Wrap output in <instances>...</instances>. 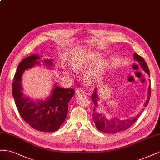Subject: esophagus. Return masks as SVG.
Here are the masks:
<instances>
[{
    "label": "esophagus",
    "mask_w": 160,
    "mask_h": 160,
    "mask_svg": "<svg viewBox=\"0 0 160 160\" xmlns=\"http://www.w3.org/2000/svg\"><path fill=\"white\" fill-rule=\"evenodd\" d=\"M76 93L78 95H83L85 94V92L82 88H78L76 90Z\"/></svg>",
    "instance_id": "34e87169"
}]
</instances>
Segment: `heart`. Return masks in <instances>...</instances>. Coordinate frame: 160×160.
I'll return each instance as SVG.
<instances>
[{"label":"heart","mask_w":160,"mask_h":160,"mask_svg":"<svg viewBox=\"0 0 160 160\" xmlns=\"http://www.w3.org/2000/svg\"><path fill=\"white\" fill-rule=\"evenodd\" d=\"M100 58V55L99 54L94 53L88 54L82 56V58H80L78 60H76L73 62L72 66L74 70H80L87 64L94 63ZM106 65V62L105 60H100L94 68L89 72L87 75V78L89 80H96L97 78H100L102 75L103 72H104L105 69ZM65 72L67 74H70V72L67 69H65Z\"/></svg>","instance_id":"1"}]
</instances>
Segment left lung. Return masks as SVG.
Instances as JSON below:
<instances>
[{
    "label": "left lung",
    "mask_w": 160,
    "mask_h": 160,
    "mask_svg": "<svg viewBox=\"0 0 160 160\" xmlns=\"http://www.w3.org/2000/svg\"><path fill=\"white\" fill-rule=\"evenodd\" d=\"M133 58L140 63L143 70L145 71L149 76H150L148 66L145 60H144V59L142 57V56L138 55L137 53H134L133 54ZM150 96H151V86L149 85L148 88V100H146L145 104H144V106L145 107H146L148 104L149 99H150ZM91 98L94 104L93 115H92L93 116V119L98 130L102 132L116 133L118 132L127 130V129L131 127L133 123L137 121L139 116H140L141 114L140 112V114L137 115V116L132 117L130 118H128V119H124V120H120L118 119V118H112V119H107V118L104 116V115H102V114H100V113H99L97 111L98 100V98L96 89H95V90L94 91V93L92 94ZM143 110H142V111Z\"/></svg>",
    "instance_id": "left-lung-1"
}]
</instances>
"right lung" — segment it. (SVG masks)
Instances as JSON below:
<instances>
[{
  "instance_id": "obj_1",
  "label": "right lung",
  "mask_w": 160,
  "mask_h": 160,
  "mask_svg": "<svg viewBox=\"0 0 160 160\" xmlns=\"http://www.w3.org/2000/svg\"><path fill=\"white\" fill-rule=\"evenodd\" d=\"M39 56L32 55L22 60L17 67L12 86V96L17 110L22 119L34 129L50 132L58 130L68 114V103L75 93L72 88H62L54 86L51 94L45 101L34 102L23 94L22 75L24 71L36 64H40ZM45 65L52 66V60H42Z\"/></svg>"
}]
</instances>
